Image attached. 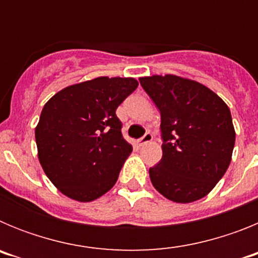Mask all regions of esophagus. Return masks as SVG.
I'll list each match as a JSON object with an SVG mask.
<instances>
[{
	"label": "esophagus",
	"mask_w": 258,
	"mask_h": 258,
	"mask_svg": "<svg viewBox=\"0 0 258 258\" xmlns=\"http://www.w3.org/2000/svg\"><path fill=\"white\" fill-rule=\"evenodd\" d=\"M151 141H152V134L150 133V132H147L142 138H140V140L137 141V143H138V146H145L147 145V143L151 142Z\"/></svg>",
	"instance_id": "obj_1"
}]
</instances>
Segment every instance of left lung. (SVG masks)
I'll return each instance as SVG.
<instances>
[{
  "label": "left lung",
  "mask_w": 258,
  "mask_h": 258,
  "mask_svg": "<svg viewBox=\"0 0 258 258\" xmlns=\"http://www.w3.org/2000/svg\"><path fill=\"white\" fill-rule=\"evenodd\" d=\"M140 83L161 115L163 157L150 168L154 187L175 203L202 199L231 161L235 129L229 107L203 84L175 75Z\"/></svg>",
  "instance_id": "left-lung-1"
}]
</instances>
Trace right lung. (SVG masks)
I'll return each instance as SVG.
<instances>
[{
  "label": "right lung",
  "mask_w": 258,
  "mask_h": 258,
  "mask_svg": "<svg viewBox=\"0 0 258 258\" xmlns=\"http://www.w3.org/2000/svg\"><path fill=\"white\" fill-rule=\"evenodd\" d=\"M137 86L133 77H97L46 102L35 131L38 160L66 197L93 202L113 187L133 150L116 108Z\"/></svg>",
  "instance_id": "add662e5"
}]
</instances>
